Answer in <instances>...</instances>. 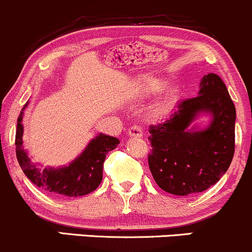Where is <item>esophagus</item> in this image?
<instances>
[{
	"label": "esophagus",
	"mask_w": 252,
	"mask_h": 252,
	"mask_svg": "<svg viewBox=\"0 0 252 252\" xmlns=\"http://www.w3.org/2000/svg\"><path fill=\"white\" fill-rule=\"evenodd\" d=\"M128 135H129V136H131V137H142L143 136V131H142V129L140 128V126H131L130 129H129Z\"/></svg>",
	"instance_id": "obj_1"
}]
</instances>
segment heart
Listing matches in <instances>:
<instances>
[{"label": "heart", "mask_w": 252, "mask_h": 252, "mask_svg": "<svg viewBox=\"0 0 252 252\" xmlns=\"http://www.w3.org/2000/svg\"><path fill=\"white\" fill-rule=\"evenodd\" d=\"M162 87H164V82L159 81V80L157 79H151L148 80V81H146V84L143 85L142 93H145V94H152V93H156L158 91L161 90ZM177 96H178V91L175 90V88L167 91V92L153 105V107H152L151 110L152 115L158 116L167 112L168 110L175 105Z\"/></svg>", "instance_id": "b5f03b06"}]
</instances>
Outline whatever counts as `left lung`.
<instances>
[{
  "label": "left lung",
  "mask_w": 252,
  "mask_h": 252,
  "mask_svg": "<svg viewBox=\"0 0 252 252\" xmlns=\"http://www.w3.org/2000/svg\"><path fill=\"white\" fill-rule=\"evenodd\" d=\"M201 117H208L202 126ZM236 107L220 76L207 74L197 96L182 101L170 120L149 128L148 165L157 184L177 196L202 192L220 181L234 154Z\"/></svg>",
  "instance_id": "1"
}]
</instances>
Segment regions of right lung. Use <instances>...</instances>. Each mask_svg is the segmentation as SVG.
Returning a JSON list of instances; mask_svg holds the SVG:
<instances>
[{"instance_id":"right-lung-1","label":"right lung","mask_w":252,"mask_h":252,"mask_svg":"<svg viewBox=\"0 0 252 252\" xmlns=\"http://www.w3.org/2000/svg\"><path fill=\"white\" fill-rule=\"evenodd\" d=\"M24 105L18 117L15 135V152L20 167L33 184L52 195L77 197L94 191L103 179V167L106 154L117 147L120 140L105 134H98L88 142L84 151L68 165L41 168L31 160L24 148Z\"/></svg>"}]
</instances>
